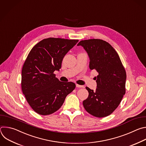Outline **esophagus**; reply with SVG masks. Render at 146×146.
I'll return each instance as SVG.
<instances>
[{"instance_id":"34e87169","label":"esophagus","mask_w":146,"mask_h":146,"mask_svg":"<svg viewBox=\"0 0 146 146\" xmlns=\"http://www.w3.org/2000/svg\"><path fill=\"white\" fill-rule=\"evenodd\" d=\"M76 86L77 87H79V88H82V87H84V86L79 85V84H76Z\"/></svg>"}]
</instances>
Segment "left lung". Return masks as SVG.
Here are the masks:
<instances>
[{
	"label": "left lung",
	"mask_w": 146,
	"mask_h": 146,
	"mask_svg": "<svg viewBox=\"0 0 146 146\" xmlns=\"http://www.w3.org/2000/svg\"><path fill=\"white\" fill-rule=\"evenodd\" d=\"M90 59L89 68L98 75L96 78V90L86 87L87 98L83 101L85 110L95 117L101 118L111 114L120 104L125 94L127 78L120 57L108 42L100 39L80 41Z\"/></svg>",
	"instance_id": "left-lung-1"
}]
</instances>
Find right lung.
<instances>
[{"instance_id": "1", "label": "right lung", "mask_w": 146, "mask_h": 146, "mask_svg": "<svg viewBox=\"0 0 146 146\" xmlns=\"http://www.w3.org/2000/svg\"><path fill=\"white\" fill-rule=\"evenodd\" d=\"M78 41L45 38L29 52L22 70L21 87L27 102L38 114L53 113L75 89L74 83L60 82L53 72L61 68L64 56Z\"/></svg>"}]
</instances>
